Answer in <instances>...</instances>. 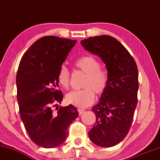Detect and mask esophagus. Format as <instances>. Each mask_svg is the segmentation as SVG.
Instances as JSON below:
<instances>
[{
  "instance_id": "34e87169",
  "label": "esophagus",
  "mask_w": 160,
  "mask_h": 160,
  "mask_svg": "<svg viewBox=\"0 0 160 160\" xmlns=\"http://www.w3.org/2000/svg\"><path fill=\"white\" fill-rule=\"evenodd\" d=\"M84 112H85V110L80 109V108H79V109H78V113H79V114H80V115H81L82 113H84Z\"/></svg>"
}]
</instances>
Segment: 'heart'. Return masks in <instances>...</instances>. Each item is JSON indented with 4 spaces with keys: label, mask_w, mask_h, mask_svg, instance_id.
<instances>
[{
    "label": "heart",
    "mask_w": 160,
    "mask_h": 160,
    "mask_svg": "<svg viewBox=\"0 0 160 160\" xmlns=\"http://www.w3.org/2000/svg\"><path fill=\"white\" fill-rule=\"evenodd\" d=\"M75 65L86 74L82 82L84 89L70 92L66 95L65 99L70 104L78 108H86L94 102V92L97 95H101L105 91L108 84V74L100 68V62L92 56H82L77 60ZM58 81L62 87H68L70 71L65 65L61 66L59 68Z\"/></svg>",
    "instance_id": "1"
}]
</instances>
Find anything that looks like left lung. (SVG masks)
Wrapping results in <instances>:
<instances>
[{
  "instance_id": "8db88e82",
  "label": "left lung",
  "mask_w": 160,
  "mask_h": 160,
  "mask_svg": "<svg viewBox=\"0 0 160 160\" xmlns=\"http://www.w3.org/2000/svg\"><path fill=\"white\" fill-rule=\"evenodd\" d=\"M80 43L86 50L100 57L107 68V87L92 108L96 122L89 137L98 146L111 148L123 140L132 122L138 89L136 63L122 43L111 36L91 37Z\"/></svg>"
}]
</instances>
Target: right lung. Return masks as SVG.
Returning <instances> with one entry per match:
<instances>
[{"instance_id":"obj_1","label":"right lung","mask_w":160,"mask_h":160,"mask_svg":"<svg viewBox=\"0 0 160 160\" xmlns=\"http://www.w3.org/2000/svg\"><path fill=\"white\" fill-rule=\"evenodd\" d=\"M77 43L56 36L37 40L20 61L17 74V100L19 113L32 141L44 148L59 146L67 138L68 127L79 116L74 106L60 107L53 112L52 104H61L58 73ZM55 106H56V104Z\"/></svg>"}]
</instances>
